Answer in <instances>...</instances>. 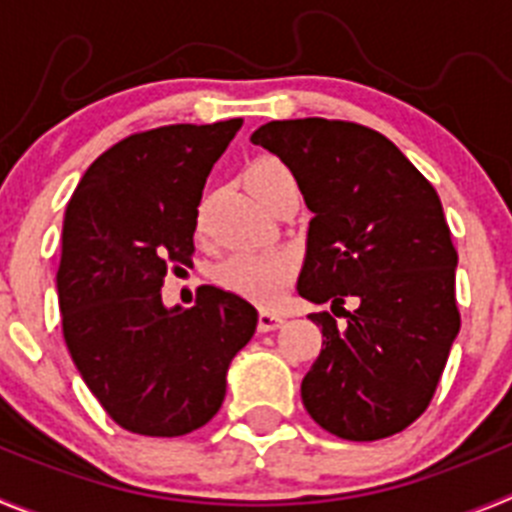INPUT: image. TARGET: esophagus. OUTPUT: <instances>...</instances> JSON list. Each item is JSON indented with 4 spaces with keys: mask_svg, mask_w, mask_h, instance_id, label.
Listing matches in <instances>:
<instances>
[{
    "mask_svg": "<svg viewBox=\"0 0 512 512\" xmlns=\"http://www.w3.org/2000/svg\"><path fill=\"white\" fill-rule=\"evenodd\" d=\"M284 325V318L282 315H277V312L271 310H261L259 315V330L261 333H269V330H277Z\"/></svg>",
    "mask_w": 512,
    "mask_h": 512,
    "instance_id": "34e87169",
    "label": "esophagus"
}]
</instances>
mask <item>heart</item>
Instances as JSON below:
<instances>
[{"mask_svg": "<svg viewBox=\"0 0 512 512\" xmlns=\"http://www.w3.org/2000/svg\"><path fill=\"white\" fill-rule=\"evenodd\" d=\"M292 171L279 158L261 156L246 171L248 187L261 202L289 179ZM300 269V256L292 248H238L215 266L212 277L223 289L253 302L277 300Z\"/></svg>", "mask_w": 512, "mask_h": 512, "instance_id": "obj_1", "label": "heart"}]
</instances>
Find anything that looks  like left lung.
Masks as SVG:
<instances>
[{
  "mask_svg": "<svg viewBox=\"0 0 512 512\" xmlns=\"http://www.w3.org/2000/svg\"><path fill=\"white\" fill-rule=\"evenodd\" d=\"M251 143L282 158L312 212L297 292L347 318L310 315L325 338L302 379L307 413L346 441L405 431L431 405L461 328L459 256L438 192L359 122L271 120Z\"/></svg>",
  "mask_w": 512,
  "mask_h": 512,
  "instance_id": "obj_1",
  "label": "left lung"
}]
</instances>
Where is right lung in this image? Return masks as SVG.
<instances>
[{
    "label": "right lung",
    "mask_w": 512,
    "mask_h": 512,
    "mask_svg": "<svg viewBox=\"0 0 512 512\" xmlns=\"http://www.w3.org/2000/svg\"><path fill=\"white\" fill-rule=\"evenodd\" d=\"M241 125L182 122L117 140L63 215V341L104 413L130 433L174 438L210 423L230 359L259 325L253 305L215 287L187 310L161 302L166 271L192 266L207 174Z\"/></svg>",
    "instance_id": "1"
}]
</instances>
